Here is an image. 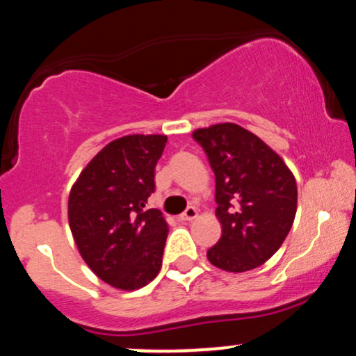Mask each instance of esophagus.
<instances>
[{"instance_id": "1", "label": "esophagus", "mask_w": 356, "mask_h": 356, "mask_svg": "<svg viewBox=\"0 0 356 356\" xmlns=\"http://www.w3.org/2000/svg\"><path fill=\"white\" fill-rule=\"evenodd\" d=\"M197 216H198L197 209H195V207H188V209L185 210V212L181 213V216H179V219H181V220H193Z\"/></svg>"}]
</instances>
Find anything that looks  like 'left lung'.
Wrapping results in <instances>:
<instances>
[{
  "label": "left lung",
  "mask_w": 356,
  "mask_h": 356,
  "mask_svg": "<svg viewBox=\"0 0 356 356\" xmlns=\"http://www.w3.org/2000/svg\"><path fill=\"white\" fill-rule=\"evenodd\" d=\"M193 139L216 175V213L222 236L207 251L217 268L241 273L282 246L297 212V185L280 156L236 124L198 129Z\"/></svg>",
  "instance_id": "8db88e82"
}]
</instances>
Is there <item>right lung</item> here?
Here are the masks:
<instances>
[{
  "instance_id": "1",
  "label": "right lung",
  "mask_w": 356,
  "mask_h": 356,
  "mask_svg": "<svg viewBox=\"0 0 356 356\" xmlns=\"http://www.w3.org/2000/svg\"><path fill=\"white\" fill-rule=\"evenodd\" d=\"M166 140L143 134L113 140L71 188L67 216L76 246L93 273L115 289H140L161 270L170 229L146 204Z\"/></svg>"
}]
</instances>
